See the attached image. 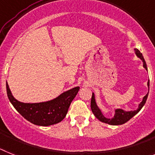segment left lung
Masks as SVG:
<instances>
[{"label":"left lung","instance_id":"8db88e82","mask_svg":"<svg viewBox=\"0 0 155 155\" xmlns=\"http://www.w3.org/2000/svg\"><path fill=\"white\" fill-rule=\"evenodd\" d=\"M135 54L137 57L140 59L141 61H143V66L145 69L147 71V67L146 61H145L144 58L143 57V54L140 53L138 49H135ZM147 87H148V92H149V87H150V82H147ZM147 96H148V93L143 97V100L139 104L137 110H134V111H126L122 108H115V115H113L111 118H107L103 115L102 111L101 108L98 107L97 104L96 100H95V94L93 93L92 94V98H91V110H92L94 115H95L97 118H98V120H100L101 122L107 123V124L111 125V126H118V125H122L126 123V122L130 120V118H132L134 115H136L137 113L139 112L141 110L143 105L146 103V101L147 99Z\"/></svg>","mask_w":155,"mask_h":155}]
</instances>
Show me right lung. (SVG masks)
<instances>
[{
    "label": "right lung",
    "instance_id": "1",
    "mask_svg": "<svg viewBox=\"0 0 155 155\" xmlns=\"http://www.w3.org/2000/svg\"><path fill=\"white\" fill-rule=\"evenodd\" d=\"M7 94L9 101L21 116L34 125L48 126L61 122L66 116L70 104L78 94L79 87H76L48 101L24 103L14 97L8 83Z\"/></svg>",
    "mask_w": 155,
    "mask_h": 155
}]
</instances>
